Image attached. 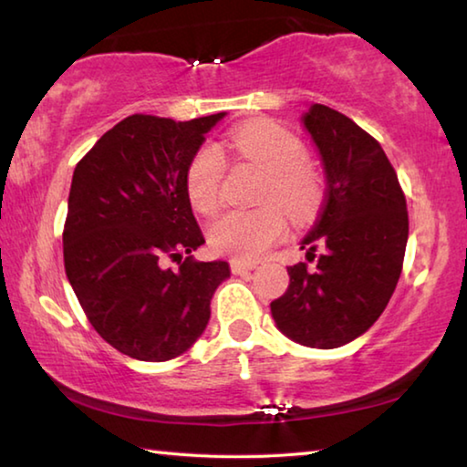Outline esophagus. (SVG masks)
<instances>
[{
    "instance_id": "34e87169",
    "label": "esophagus",
    "mask_w": 467,
    "mask_h": 467,
    "mask_svg": "<svg viewBox=\"0 0 467 467\" xmlns=\"http://www.w3.org/2000/svg\"><path fill=\"white\" fill-rule=\"evenodd\" d=\"M231 267H233V274H236V275H244V274H249L251 270H255L257 264L239 262V259H233V262H231Z\"/></svg>"
}]
</instances>
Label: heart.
<instances>
[{
  "label": "heart",
  "instance_id": "1",
  "mask_svg": "<svg viewBox=\"0 0 467 467\" xmlns=\"http://www.w3.org/2000/svg\"><path fill=\"white\" fill-rule=\"evenodd\" d=\"M224 146L267 172L262 200H278L288 214L306 220L321 202V179L306 164V148L295 133L272 121L241 125L228 133ZM224 161L214 146L193 154L185 172L187 197L202 214H212L223 197ZM286 233V214L265 202L253 210H228L210 226L216 251L239 262H255Z\"/></svg>",
  "mask_w": 467,
  "mask_h": 467
}]
</instances>
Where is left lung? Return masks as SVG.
<instances>
[{
	"label": "left lung",
	"mask_w": 467,
	"mask_h": 467,
	"mask_svg": "<svg viewBox=\"0 0 467 467\" xmlns=\"http://www.w3.org/2000/svg\"><path fill=\"white\" fill-rule=\"evenodd\" d=\"M300 123L327 185L300 249L321 255L313 272L290 265L288 288L270 306L292 342L331 350L365 334L389 303L404 264L408 210L391 162L365 130L326 105H311Z\"/></svg>",
	"instance_id": "1"
}]
</instances>
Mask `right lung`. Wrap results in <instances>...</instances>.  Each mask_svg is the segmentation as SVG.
I'll list each match as a JSON object with an SVG mask.
<instances>
[{
    "label": "right lung",
    "mask_w": 467,
    "mask_h": 467,
    "mask_svg": "<svg viewBox=\"0 0 467 467\" xmlns=\"http://www.w3.org/2000/svg\"><path fill=\"white\" fill-rule=\"evenodd\" d=\"M226 113L192 121L131 115L74 171L63 228L67 280L99 336L128 357L162 362L187 352L210 321L226 262L179 259L205 243L185 172Z\"/></svg>",
    "instance_id": "obj_1"
}]
</instances>
